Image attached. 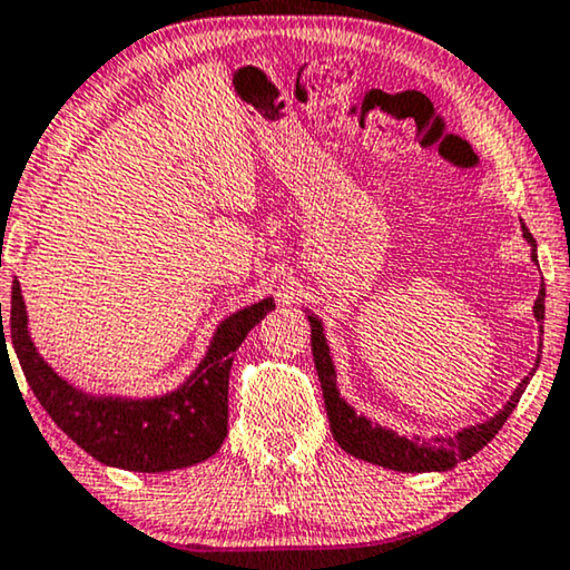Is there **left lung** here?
<instances>
[{
  "label": "left lung",
  "mask_w": 570,
  "mask_h": 570,
  "mask_svg": "<svg viewBox=\"0 0 570 570\" xmlns=\"http://www.w3.org/2000/svg\"><path fill=\"white\" fill-rule=\"evenodd\" d=\"M523 236L529 239L531 247H534V236L529 234V228L525 226H523ZM534 315L537 321L544 318V289H539ZM307 321H309V334H313L309 336V342H313V357H315V368H318L323 402H326L331 434H334V439L344 452H350V455H355L360 460H368V463L392 468V471H402V473L450 471V468L460 463V460L476 455L481 446L492 442L497 431L502 429V423H505L510 413H513V407L518 405V400H521L525 384H529V379H523L508 405L502 407L494 417H489L487 423H481V426L463 429L458 436H439V439H431V442H413V439L397 436L389 429L373 426L368 417L357 415L347 402L338 397L334 363H331L328 344H326V336H323L321 321L313 318V315H307Z\"/></svg>",
  "instance_id": "8db88e82"
}]
</instances>
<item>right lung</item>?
<instances>
[{"label":"right lung","instance_id":"add662e5","mask_svg":"<svg viewBox=\"0 0 570 570\" xmlns=\"http://www.w3.org/2000/svg\"><path fill=\"white\" fill-rule=\"evenodd\" d=\"M271 309L273 299H263L223 321L191 379L178 392L155 400H94L57 376L28 336L18 281H12L10 342L36 400L81 450L124 471L163 473L202 463L220 450L228 434V371L234 352ZM2 344L7 352L4 326Z\"/></svg>","mask_w":570,"mask_h":570}]
</instances>
